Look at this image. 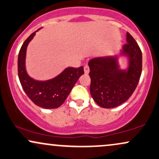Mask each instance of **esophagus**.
<instances>
[{
  "label": "esophagus",
  "mask_w": 159,
  "mask_h": 159,
  "mask_svg": "<svg viewBox=\"0 0 159 159\" xmlns=\"http://www.w3.org/2000/svg\"><path fill=\"white\" fill-rule=\"evenodd\" d=\"M84 73L85 74H88L89 72V66L88 65H85L84 66Z\"/></svg>",
  "instance_id": "1"
}]
</instances>
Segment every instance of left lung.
Segmentation results:
<instances>
[{"label":"left lung","instance_id":"obj_1","mask_svg":"<svg viewBox=\"0 0 159 159\" xmlns=\"http://www.w3.org/2000/svg\"><path fill=\"white\" fill-rule=\"evenodd\" d=\"M121 56L128 60V67L124 70L118 63ZM88 65L93 100L103 108H114L125 102L135 91L142 70V54L134 38L127 32V43L119 55L93 58Z\"/></svg>","mask_w":159,"mask_h":159}]
</instances>
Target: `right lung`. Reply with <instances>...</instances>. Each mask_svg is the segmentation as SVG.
Returning <instances> with one entry per match:
<instances>
[{
	"label": "right lung",
	"mask_w": 159,
	"mask_h": 159,
	"mask_svg": "<svg viewBox=\"0 0 159 159\" xmlns=\"http://www.w3.org/2000/svg\"><path fill=\"white\" fill-rule=\"evenodd\" d=\"M41 29L29 36L20 49L18 58V78L25 93L34 104L42 108L55 109L64 104L78 78L84 72L83 66L67 67L56 77L47 81H38L30 77L26 69V49L35 32Z\"/></svg>",
	"instance_id": "obj_1"
}]
</instances>
